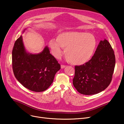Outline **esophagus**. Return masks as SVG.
Listing matches in <instances>:
<instances>
[{
	"mask_svg": "<svg viewBox=\"0 0 124 124\" xmlns=\"http://www.w3.org/2000/svg\"><path fill=\"white\" fill-rule=\"evenodd\" d=\"M66 66V65H61V68H62V69H63V68H64Z\"/></svg>",
	"mask_w": 124,
	"mask_h": 124,
	"instance_id": "34e87169",
	"label": "esophagus"
}]
</instances>
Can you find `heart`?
Segmentation results:
<instances>
[{"label":"heart","mask_w":124,"mask_h":124,"mask_svg":"<svg viewBox=\"0 0 124 124\" xmlns=\"http://www.w3.org/2000/svg\"><path fill=\"white\" fill-rule=\"evenodd\" d=\"M49 45L55 58L60 57L63 48L65 49V55L68 62L75 65H82L93 57L96 46V40L91 34L69 31L59 34L57 39H51Z\"/></svg>","instance_id":"heart-1"}]
</instances>
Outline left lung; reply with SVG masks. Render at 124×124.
Returning a JSON list of instances; mask_svg holds the SVG:
<instances>
[{"instance_id":"1","label":"left lung","mask_w":124,"mask_h":124,"mask_svg":"<svg viewBox=\"0 0 124 124\" xmlns=\"http://www.w3.org/2000/svg\"><path fill=\"white\" fill-rule=\"evenodd\" d=\"M116 59L114 50L106 39L101 41L92 59L75 66L73 84L80 93L92 95L108 87L112 80Z\"/></svg>"}]
</instances>
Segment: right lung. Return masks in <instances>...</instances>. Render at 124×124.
<instances>
[{
	"instance_id": "obj_1",
	"label": "right lung",
	"mask_w": 124,
	"mask_h": 124,
	"mask_svg": "<svg viewBox=\"0 0 124 124\" xmlns=\"http://www.w3.org/2000/svg\"><path fill=\"white\" fill-rule=\"evenodd\" d=\"M12 65L16 79L28 89L42 92L48 89L55 75L61 68L48 47L41 53L31 54L26 52L22 36L15 43L12 51Z\"/></svg>"
}]
</instances>
